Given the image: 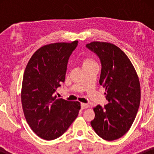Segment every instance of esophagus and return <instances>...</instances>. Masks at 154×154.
<instances>
[{
    "mask_svg": "<svg viewBox=\"0 0 154 154\" xmlns=\"http://www.w3.org/2000/svg\"><path fill=\"white\" fill-rule=\"evenodd\" d=\"M81 106L82 109H87V108H88V107H89V104H85V103H81Z\"/></svg>",
    "mask_w": 154,
    "mask_h": 154,
    "instance_id": "obj_1",
    "label": "esophagus"
}]
</instances>
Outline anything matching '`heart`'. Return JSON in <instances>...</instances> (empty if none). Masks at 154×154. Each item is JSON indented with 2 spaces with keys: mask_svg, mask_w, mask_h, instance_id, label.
Segmentation results:
<instances>
[{
  "mask_svg": "<svg viewBox=\"0 0 154 154\" xmlns=\"http://www.w3.org/2000/svg\"><path fill=\"white\" fill-rule=\"evenodd\" d=\"M92 64H95V62L90 58H85L83 60V66H88V65Z\"/></svg>",
  "mask_w": 154,
  "mask_h": 154,
  "instance_id": "obj_1",
  "label": "heart"
}]
</instances>
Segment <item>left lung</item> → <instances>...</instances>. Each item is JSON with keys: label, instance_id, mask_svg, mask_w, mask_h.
<instances>
[{"label": "left lung", "instance_id": "1", "mask_svg": "<svg viewBox=\"0 0 154 154\" xmlns=\"http://www.w3.org/2000/svg\"><path fill=\"white\" fill-rule=\"evenodd\" d=\"M100 59V84L105 88L109 103L93 109L95 117L90 122L100 137L107 141L119 139L133 123L140 107V83L133 65L116 45L93 41L86 45Z\"/></svg>", "mask_w": 154, "mask_h": 154}]
</instances>
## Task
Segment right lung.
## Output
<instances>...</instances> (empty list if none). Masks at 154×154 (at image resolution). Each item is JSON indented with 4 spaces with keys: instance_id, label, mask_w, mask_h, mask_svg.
Wrapping results in <instances>:
<instances>
[{
    "instance_id": "right-lung-1",
    "label": "right lung",
    "mask_w": 154,
    "mask_h": 154,
    "mask_svg": "<svg viewBox=\"0 0 154 154\" xmlns=\"http://www.w3.org/2000/svg\"><path fill=\"white\" fill-rule=\"evenodd\" d=\"M78 45H45L33 54L23 76L21 100L26 122L39 137L52 140L62 135L79 115L81 104L54 95L65 81L69 57Z\"/></svg>"
}]
</instances>
